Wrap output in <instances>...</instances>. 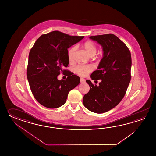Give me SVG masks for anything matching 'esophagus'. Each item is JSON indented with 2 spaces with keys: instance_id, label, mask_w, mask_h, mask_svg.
Returning a JSON list of instances; mask_svg holds the SVG:
<instances>
[{
  "instance_id": "esophagus-1",
  "label": "esophagus",
  "mask_w": 156,
  "mask_h": 156,
  "mask_svg": "<svg viewBox=\"0 0 156 156\" xmlns=\"http://www.w3.org/2000/svg\"><path fill=\"white\" fill-rule=\"evenodd\" d=\"M85 82V80L83 78H81L80 79V83H84Z\"/></svg>"
}]
</instances>
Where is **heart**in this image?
I'll return each instance as SVG.
<instances>
[{
    "mask_svg": "<svg viewBox=\"0 0 156 156\" xmlns=\"http://www.w3.org/2000/svg\"><path fill=\"white\" fill-rule=\"evenodd\" d=\"M83 47L90 56H94L96 55L97 47L96 44L93 41H87L83 43ZM76 50V47L74 46L69 50L68 58L70 62L73 61L74 55ZM93 70V67L90 65H79L74 68V72L80 76L85 77Z\"/></svg>",
    "mask_w": 156,
    "mask_h": 156,
    "instance_id": "b5f03b06",
    "label": "heart"
}]
</instances>
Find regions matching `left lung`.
I'll return each mask as SVG.
<instances>
[{
	"label": "left lung",
	"mask_w": 156,
	"mask_h": 156,
	"mask_svg": "<svg viewBox=\"0 0 156 156\" xmlns=\"http://www.w3.org/2000/svg\"><path fill=\"white\" fill-rule=\"evenodd\" d=\"M103 47V57L98 70L91 75L93 80H101L99 85L90 86L89 93L83 98V104L94 113H105L123 99L129 84L132 66L131 54L125 43L113 34L90 37Z\"/></svg>",
	"instance_id": "8db88e82"
}]
</instances>
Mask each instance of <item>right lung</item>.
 I'll use <instances>...</instances> for the list:
<instances>
[{
    "mask_svg": "<svg viewBox=\"0 0 156 156\" xmlns=\"http://www.w3.org/2000/svg\"><path fill=\"white\" fill-rule=\"evenodd\" d=\"M83 37L55 30L42 34L34 44L27 76L33 96L42 105L51 109L63 105L70 90L79 84V77L63 69L69 63L67 49ZM60 73L66 74L67 79L58 80Z\"/></svg>",
    "mask_w": 156,
    "mask_h": 156,
    "instance_id": "obj_1",
    "label": "right lung"
}]
</instances>
